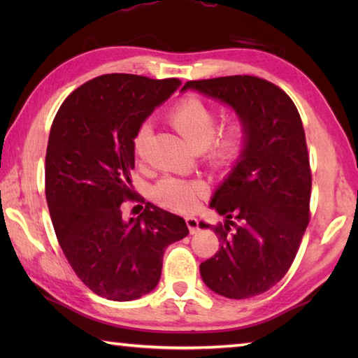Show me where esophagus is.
<instances>
[{
	"label": "esophagus",
	"instance_id": "esophagus-1",
	"mask_svg": "<svg viewBox=\"0 0 358 358\" xmlns=\"http://www.w3.org/2000/svg\"><path fill=\"white\" fill-rule=\"evenodd\" d=\"M185 222H186V226L189 227V232H191V234H195L196 231H199V220H196L195 217L187 215L185 218Z\"/></svg>",
	"mask_w": 358,
	"mask_h": 358
}]
</instances>
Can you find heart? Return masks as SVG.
<instances>
[{
    "label": "heart",
    "mask_w": 358,
    "mask_h": 358,
    "mask_svg": "<svg viewBox=\"0 0 358 358\" xmlns=\"http://www.w3.org/2000/svg\"><path fill=\"white\" fill-rule=\"evenodd\" d=\"M167 121L183 138L196 149H204L209 163L217 169H229L238 162L246 148L248 126L241 117H232L215 132L218 115L217 109L200 96L189 95L167 113ZM152 135V123H144L136 129L132 140L134 155L141 159ZM204 187L177 178H166L155 186L154 195L166 208L175 210H191Z\"/></svg>",
    "instance_id": "b5f03b06"
}]
</instances>
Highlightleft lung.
I'll return each mask as SVG.
<instances>
[{
    "label": "left lung",
    "instance_id": "8db88e82",
    "mask_svg": "<svg viewBox=\"0 0 358 358\" xmlns=\"http://www.w3.org/2000/svg\"><path fill=\"white\" fill-rule=\"evenodd\" d=\"M187 89L231 106L248 126L243 155L210 201L226 218L212 227L222 248L200 273L218 295L249 299L286 275L309 223L305 129L294 101L268 80L232 75L187 81L181 90Z\"/></svg>",
    "mask_w": 358,
    "mask_h": 358
}]
</instances>
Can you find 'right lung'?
<instances>
[{
	"mask_svg": "<svg viewBox=\"0 0 358 358\" xmlns=\"http://www.w3.org/2000/svg\"><path fill=\"white\" fill-rule=\"evenodd\" d=\"M180 86L108 73L75 89L58 109L45 152V200L59 246L90 291L131 301L154 291L163 255L189 234L185 220L152 203L126 220L132 189V140L144 120Z\"/></svg>",
	"mask_w": 358,
	"mask_h": 358,
	"instance_id": "add662e5",
	"label": "right lung"
}]
</instances>
